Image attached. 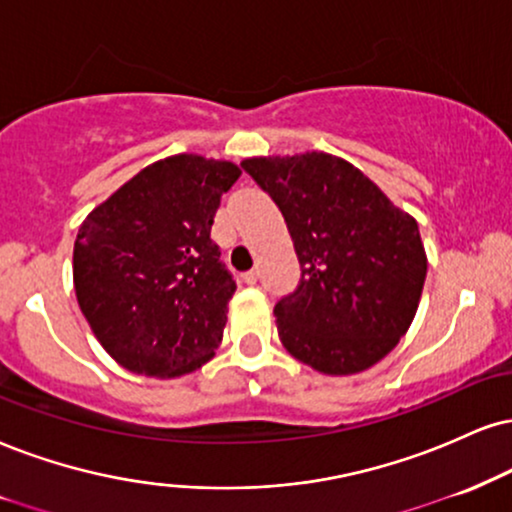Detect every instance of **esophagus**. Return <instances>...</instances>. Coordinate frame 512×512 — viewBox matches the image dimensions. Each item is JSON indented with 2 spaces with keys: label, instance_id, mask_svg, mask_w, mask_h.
<instances>
[{
  "label": "esophagus",
  "instance_id": "esophagus-1",
  "mask_svg": "<svg viewBox=\"0 0 512 512\" xmlns=\"http://www.w3.org/2000/svg\"><path fill=\"white\" fill-rule=\"evenodd\" d=\"M242 280L246 282V285H256V282H258V270H249V273H244Z\"/></svg>",
  "mask_w": 512,
  "mask_h": 512
}]
</instances>
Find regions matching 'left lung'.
I'll use <instances>...</instances> for the list:
<instances>
[{"label":"left lung","mask_w":512,"mask_h":512,"mask_svg":"<svg viewBox=\"0 0 512 512\" xmlns=\"http://www.w3.org/2000/svg\"><path fill=\"white\" fill-rule=\"evenodd\" d=\"M242 168L280 208L299 258V285L275 304L285 349L325 375L382 361L425 285L418 223L337 156H268Z\"/></svg>","instance_id":"8db88e82"}]
</instances>
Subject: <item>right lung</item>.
I'll return each instance as SVG.
<instances>
[{"instance_id":"obj_1","label":"right lung","mask_w":512,"mask_h":512,"mask_svg":"<svg viewBox=\"0 0 512 512\" xmlns=\"http://www.w3.org/2000/svg\"><path fill=\"white\" fill-rule=\"evenodd\" d=\"M239 175L235 163L170 156L140 170L80 225L75 296L123 368L175 377L213 358L237 285L211 225Z\"/></svg>"}]
</instances>
